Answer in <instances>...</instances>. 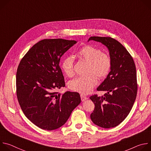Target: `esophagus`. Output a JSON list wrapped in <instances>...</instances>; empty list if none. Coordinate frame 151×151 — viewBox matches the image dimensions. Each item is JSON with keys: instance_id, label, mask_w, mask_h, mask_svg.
Here are the masks:
<instances>
[{"instance_id": "1", "label": "esophagus", "mask_w": 151, "mask_h": 151, "mask_svg": "<svg viewBox=\"0 0 151 151\" xmlns=\"http://www.w3.org/2000/svg\"><path fill=\"white\" fill-rule=\"evenodd\" d=\"M81 100H82V101H85V100L88 99V98H87V97L83 96V94H81Z\"/></svg>"}]
</instances>
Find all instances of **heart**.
Segmentation results:
<instances>
[{
  "label": "heart",
  "instance_id": "b5f03b06",
  "mask_svg": "<svg viewBox=\"0 0 151 151\" xmlns=\"http://www.w3.org/2000/svg\"><path fill=\"white\" fill-rule=\"evenodd\" d=\"M77 56L81 60L88 63L87 74L88 75L70 81L69 88L81 94H88L97 84V76L102 79L109 75L112 68V59L108 54L90 45L82 47L77 52ZM61 68L68 77L74 76L73 58L72 56L64 58L61 61Z\"/></svg>",
  "mask_w": 151,
  "mask_h": 151
}]
</instances>
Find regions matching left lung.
<instances>
[{
    "label": "left lung",
    "instance_id": "1",
    "mask_svg": "<svg viewBox=\"0 0 151 151\" xmlns=\"http://www.w3.org/2000/svg\"><path fill=\"white\" fill-rule=\"evenodd\" d=\"M109 51L112 59L111 72L97 88L107 93L103 96L94 94L90 98L95 104L90 117L96 125L110 128L121 124L131 111L135 101L137 83L134 60L125 48L111 37L91 36Z\"/></svg>",
    "mask_w": 151,
    "mask_h": 151
}]
</instances>
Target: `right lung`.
<instances>
[{"label":"right lung","mask_w":151,"mask_h":151,"mask_svg":"<svg viewBox=\"0 0 151 151\" xmlns=\"http://www.w3.org/2000/svg\"><path fill=\"white\" fill-rule=\"evenodd\" d=\"M76 43L63 39L40 40L18 66L16 92L19 106L25 116L44 130H53L63 125L81 101L78 93L55 91L65 87L60 58Z\"/></svg>","instance_id":"right-lung-1"}]
</instances>
